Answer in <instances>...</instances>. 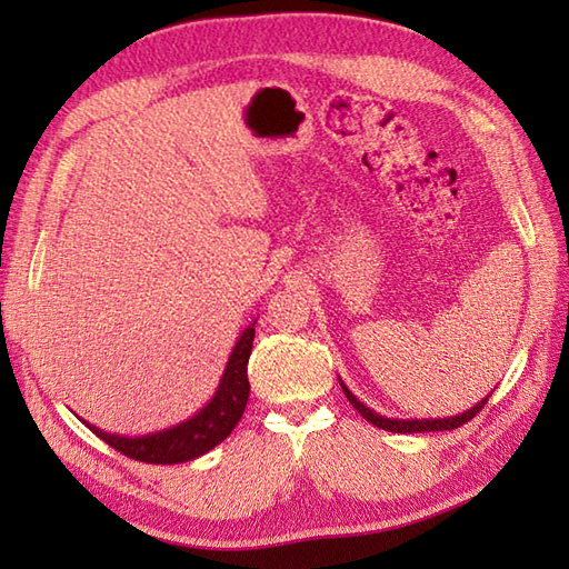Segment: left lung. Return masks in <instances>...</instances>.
<instances>
[{
	"instance_id": "8db88e82",
	"label": "left lung",
	"mask_w": 569,
	"mask_h": 569,
	"mask_svg": "<svg viewBox=\"0 0 569 569\" xmlns=\"http://www.w3.org/2000/svg\"><path fill=\"white\" fill-rule=\"evenodd\" d=\"M340 386H342V391H345V396H347V401L352 403L359 413H361V418L365 420H369V422H373V426L377 428H381V430H389V432H435V430H455V428H459V426H465L467 420H471L475 418L481 408H485V403L489 401V396L487 398H481V401L477 403V406H471V408H467L465 413H459V416H450V418H422V420H401V418H386V416H379L377 410H371L369 406H365L359 401V398L347 389V386L342 383V379H340Z\"/></svg>"
}]
</instances>
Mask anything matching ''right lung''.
Here are the masks:
<instances>
[{"label":"right lung","instance_id":"right-lung-1","mask_svg":"<svg viewBox=\"0 0 569 569\" xmlns=\"http://www.w3.org/2000/svg\"><path fill=\"white\" fill-rule=\"evenodd\" d=\"M253 325H257V320H253L249 328L241 330L232 355L227 359L222 379L217 383L214 396L196 416H190L188 420L171 428L137 435V438L100 430L98 426H92V422L80 418L82 426H88L100 440L114 447L117 452L147 465H180L210 452L212 447L220 445L227 435L234 430L239 418L244 416V408L249 401L247 365L253 345Z\"/></svg>","mask_w":569,"mask_h":569}]
</instances>
